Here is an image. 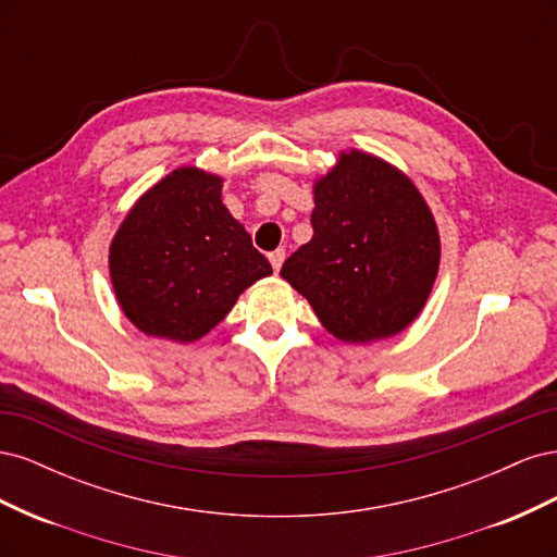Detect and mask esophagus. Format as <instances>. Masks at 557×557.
<instances>
[{"mask_svg": "<svg viewBox=\"0 0 557 557\" xmlns=\"http://www.w3.org/2000/svg\"><path fill=\"white\" fill-rule=\"evenodd\" d=\"M283 260H285V250H283V248H276L274 252H269V262H272L274 272H278L281 264H283Z\"/></svg>", "mask_w": 557, "mask_h": 557, "instance_id": "obj_1", "label": "esophagus"}]
</instances>
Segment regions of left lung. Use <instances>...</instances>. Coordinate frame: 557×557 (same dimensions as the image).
<instances>
[{
	"instance_id": "left-lung-1",
	"label": "left lung",
	"mask_w": 557,
	"mask_h": 557,
	"mask_svg": "<svg viewBox=\"0 0 557 557\" xmlns=\"http://www.w3.org/2000/svg\"><path fill=\"white\" fill-rule=\"evenodd\" d=\"M313 201V237L283 262L281 276L339 342L369 344L407 330L442 260L440 230L413 181L350 148L315 178Z\"/></svg>"
}]
</instances>
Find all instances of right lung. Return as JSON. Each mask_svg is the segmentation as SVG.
I'll return each instance as SVG.
<instances>
[{"instance_id":"add662e5","label":"right lung","mask_w":557,"mask_h":557,"mask_svg":"<svg viewBox=\"0 0 557 557\" xmlns=\"http://www.w3.org/2000/svg\"><path fill=\"white\" fill-rule=\"evenodd\" d=\"M223 178L178 166L148 188L117 227L109 274L129 323L193 344L209 334L272 264L221 199Z\"/></svg>"}]
</instances>
